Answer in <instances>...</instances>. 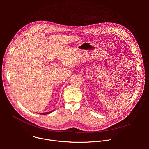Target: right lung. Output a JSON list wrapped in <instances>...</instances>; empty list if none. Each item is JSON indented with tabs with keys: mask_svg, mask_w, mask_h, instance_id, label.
Segmentation results:
<instances>
[{
	"mask_svg": "<svg viewBox=\"0 0 149 149\" xmlns=\"http://www.w3.org/2000/svg\"><path fill=\"white\" fill-rule=\"evenodd\" d=\"M54 111V110H53L52 111H49V112H47V113H39V114H42V115H46V114H50V113H51L52 111Z\"/></svg>",
	"mask_w": 149,
	"mask_h": 149,
	"instance_id": "right-lung-1",
	"label": "right lung"
}]
</instances>
